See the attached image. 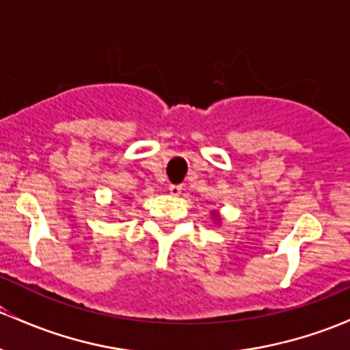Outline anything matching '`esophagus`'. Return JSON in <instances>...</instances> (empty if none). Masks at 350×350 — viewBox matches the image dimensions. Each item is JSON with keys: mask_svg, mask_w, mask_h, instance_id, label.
<instances>
[{"mask_svg": "<svg viewBox=\"0 0 350 350\" xmlns=\"http://www.w3.org/2000/svg\"><path fill=\"white\" fill-rule=\"evenodd\" d=\"M168 191H170V195L178 196L180 193H182V187H180V185H170V187H168Z\"/></svg>", "mask_w": 350, "mask_h": 350, "instance_id": "obj_1", "label": "esophagus"}]
</instances>
